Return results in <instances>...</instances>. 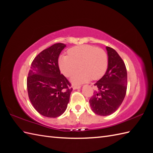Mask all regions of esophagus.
Instances as JSON below:
<instances>
[{
    "label": "esophagus",
    "instance_id": "1",
    "mask_svg": "<svg viewBox=\"0 0 153 153\" xmlns=\"http://www.w3.org/2000/svg\"><path fill=\"white\" fill-rule=\"evenodd\" d=\"M82 86H73V89H80Z\"/></svg>",
    "mask_w": 153,
    "mask_h": 153
}]
</instances>
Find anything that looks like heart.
<instances>
[{
	"mask_svg": "<svg viewBox=\"0 0 153 153\" xmlns=\"http://www.w3.org/2000/svg\"><path fill=\"white\" fill-rule=\"evenodd\" d=\"M68 55L61 56L58 60L61 72L69 77L79 68L81 70L71 76L73 85H80L91 79H98L104 76L108 67V56L101 48L83 45L70 48Z\"/></svg>",
	"mask_w": 153,
	"mask_h": 153,
	"instance_id": "obj_1",
	"label": "heart"
}]
</instances>
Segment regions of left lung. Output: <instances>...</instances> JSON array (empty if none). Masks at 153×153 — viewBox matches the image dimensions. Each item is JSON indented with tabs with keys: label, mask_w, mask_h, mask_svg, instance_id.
<instances>
[{
	"label": "left lung",
	"mask_w": 153,
	"mask_h": 153,
	"mask_svg": "<svg viewBox=\"0 0 153 153\" xmlns=\"http://www.w3.org/2000/svg\"><path fill=\"white\" fill-rule=\"evenodd\" d=\"M108 68L105 74L95 84L99 92L89 99L95 114L108 116L116 111L125 98L127 90V70L122 59L112 48L106 47Z\"/></svg>",
	"instance_id": "1"
}]
</instances>
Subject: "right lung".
Segmentation results:
<instances>
[{
    "label": "right lung",
    "mask_w": 153,
    "mask_h": 153,
    "mask_svg": "<svg viewBox=\"0 0 153 153\" xmlns=\"http://www.w3.org/2000/svg\"><path fill=\"white\" fill-rule=\"evenodd\" d=\"M66 45L56 43L39 54L28 74V96L35 109L48 118H56L66 110L72 89L60 74L58 60Z\"/></svg>",
    "instance_id": "1"
}]
</instances>
